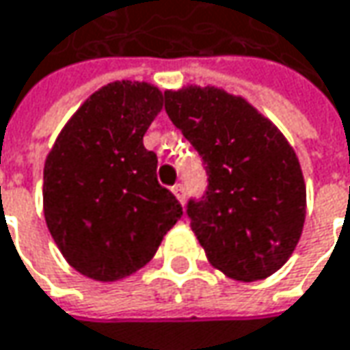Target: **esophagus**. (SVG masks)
<instances>
[{
	"instance_id": "obj_1",
	"label": "esophagus",
	"mask_w": 350,
	"mask_h": 350,
	"mask_svg": "<svg viewBox=\"0 0 350 350\" xmlns=\"http://www.w3.org/2000/svg\"><path fill=\"white\" fill-rule=\"evenodd\" d=\"M172 191H174V196L184 204V186L182 184H176V186H172Z\"/></svg>"
}]
</instances>
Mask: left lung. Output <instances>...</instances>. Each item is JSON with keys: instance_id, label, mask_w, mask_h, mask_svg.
<instances>
[{"instance_id": "obj_1", "label": "left lung", "mask_w": 350, "mask_h": 350, "mask_svg": "<svg viewBox=\"0 0 350 350\" xmlns=\"http://www.w3.org/2000/svg\"><path fill=\"white\" fill-rule=\"evenodd\" d=\"M164 109L204 162L207 188L186 215L209 262L235 280L274 274L306 219L294 148L245 99L211 85L164 92Z\"/></svg>"}]
</instances>
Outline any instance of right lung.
<instances>
[{
  "instance_id": "add662e5",
  "label": "right lung",
  "mask_w": 350,
  "mask_h": 350,
  "mask_svg": "<svg viewBox=\"0 0 350 350\" xmlns=\"http://www.w3.org/2000/svg\"><path fill=\"white\" fill-rule=\"evenodd\" d=\"M162 109L159 88L103 85L74 113L44 162V219L70 265L115 282L145 266L182 205L157 180L143 137Z\"/></svg>"
}]
</instances>
